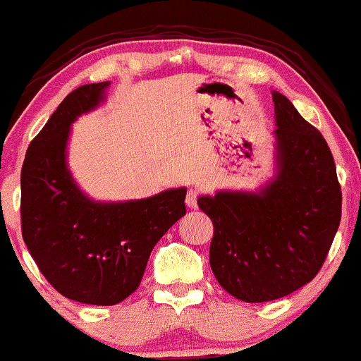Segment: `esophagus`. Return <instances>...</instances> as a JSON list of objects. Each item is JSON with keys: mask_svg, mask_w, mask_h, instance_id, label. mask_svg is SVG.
<instances>
[{"mask_svg": "<svg viewBox=\"0 0 361 361\" xmlns=\"http://www.w3.org/2000/svg\"><path fill=\"white\" fill-rule=\"evenodd\" d=\"M197 199H199V192L193 188H190L187 192V199H185V202H187V205L190 209H197Z\"/></svg>", "mask_w": 361, "mask_h": 361, "instance_id": "obj_1", "label": "esophagus"}]
</instances>
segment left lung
Returning a JSON list of instances; mask_svg holds the SVG:
<instances>
[{
  "label": "left lung",
  "mask_w": 361,
  "mask_h": 361,
  "mask_svg": "<svg viewBox=\"0 0 361 361\" xmlns=\"http://www.w3.org/2000/svg\"><path fill=\"white\" fill-rule=\"evenodd\" d=\"M274 176L255 192L200 195L212 219L209 262L241 302L283 298L317 276L341 221V187L327 142L277 90Z\"/></svg>",
  "instance_id": "1"
}]
</instances>
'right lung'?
<instances>
[{
	"label": "right lung",
	"instance_id": "right-lung-1",
	"mask_svg": "<svg viewBox=\"0 0 361 361\" xmlns=\"http://www.w3.org/2000/svg\"><path fill=\"white\" fill-rule=\"evenodd\" d=\"M109 82L78 87L30 142L23 161L22 236L39 271L66 298L116 305L140 284L150 252L187 214V188L140 200L90 199L68 168L71 125L106 101Z\"/></svg>",
	"mask_w": 361,
	"mask_h": 361
}]
</instances>
